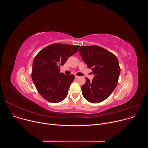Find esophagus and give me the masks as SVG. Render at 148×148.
Instances as JSON below:
<instances>
[{
  "label": "esophagus",
  "instance_id": "esophagus-1",
  "mask_svg": "<svg viewBox=\"0 0 148 148\" xmlns=\"http://www.w3.org/2000/svg\"><path fill=\"white\" fill-rule=\"evenodd\" d=\"M75 79H78V78H79V77H78V75H75Z\"/></svg>",
  "mask_w": 148,
  "mask_h": 148
}]
</instances>
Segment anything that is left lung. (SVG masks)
<instances>
[{"label": "left lung", "instance_id": "left-lung-1", "mask_svg": "<svg viewBox=\"0 0 148 148\" xmlns=\"http://www.w3.org/2000/svg\"><path fill=\"white\" fill-rule=\"evenodd\" d=\"M79 53L94 75L92 81L86 78L85 84L81 87L82 95L90 102H101L112 94L117 85L120 74L118 58L98 46H81Z\"/></svg>", "mask_w": 148, "mask_h": 148}]
</instances>
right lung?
Returning a JSON list of instances; mask_svg holds the SVG:
<instances>
[{"label": "right lung", "instance_id": "right-lung-1", "mask_svg": "<svg viewBox=\"0 0 148 148\" xmlns=\"http://www.w3.org/2000/svg\"><path fill=\"white\" fill-rule=\"evenodd\" d=\"M79 46L54 43L40 51L36 56L32 71V78L38 93L46 100L57 103L68 95L75 76L60 73L68 58L78 51Z\"/></svg>", "mask_w": 148, "mask_h": 148}]
</instances>
